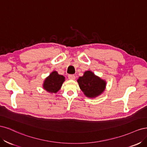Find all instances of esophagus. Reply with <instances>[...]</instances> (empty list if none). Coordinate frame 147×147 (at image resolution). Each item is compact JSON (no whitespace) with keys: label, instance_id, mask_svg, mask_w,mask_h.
Returning a JSON list of instances; mask_svg holds the SVG:
<instances>
[{"label":"esophagus","instance_id":"1","mask_svg":"<svg viewBox=\"0 0 147 147\" xmlns=\"http://www.w3.org/2000/svg\"><path fill=\"white\" fill-rule=\"evenodd\" d=\"M68 77H69V80H75V76L74 75H69Z\"/></svg>","mask_w":147,"mask_h":147}]
</instances>
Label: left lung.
Here are the masks:
<instances>
[{
	"label": "left lung",
	"mask_w": 147,
	"mask_h": 147,
	"mask_svg": "<svg viewBox=\"0 0 147 147\" xmlns=\"http://www.w3.org/2000/svg\"><path fill=\"white\" fill-rule=\"evenodd\" d=\"M77 82L85 96L92 99L104 92L107 84L105 80L97 76L91 70L84 72L83 76L78 78Z\"/></svg>",
	"instance_id": "8db88e82"
}]
</instances>
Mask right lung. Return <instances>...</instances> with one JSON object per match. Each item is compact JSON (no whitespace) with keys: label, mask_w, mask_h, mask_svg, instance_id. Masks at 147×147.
<instances>
[{"label":"right lung","mask_w":147,"mask_h":147,"mask_svg":"<svg viewBox=\"0 0 147 147\" xmlns=\"http://www.w3.org/2000/svg\"><path fill=\"white\" fill-rule=\"evenodd\" d=\"M64 81L65 77L63 75L58 74L57 71L54 70L45 79L43 88L51 94L56 93L60 90Z\"/></svg>","instance_id":"right-lung-1"}]
</instances>
